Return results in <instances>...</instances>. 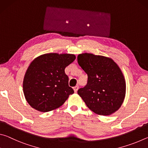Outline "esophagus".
<instances>
[{
	"mask_svg": "<svg viewBox=\"0 0 148 148\" xmlns=\"http://www.w3.org/2000/svg\"><path fill=\"white\" fill-rule=\"evenodd\" d=\"M78 89H79V87L78 86H75V87H73V89H74V91L75 92H77Z\"/></svg>",
	"mask_w": 148,
	"mask_h": 148,
	"instance_id": "obj_1",
	"label": "esophagus"
}]
</instances>
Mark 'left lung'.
Here are the masks:
<instances>
[{"label": "left lung", "instance_id": "left-lung-1", "mask_svg": "<svg viewBox=\"0 0 148 148\" xmlns=\"http://www.w3.org/2000/svg\"><path fill=\"white\" fill-rule=\"evenodd\" d=\"M77 63L87 74L86 87L77 91L87 106L100 116H110L121 106L126 94V82L121 69L110 57L84 53Z\"/></svg>", "mask_w": 148, "mask_h": 148}]
</instances>
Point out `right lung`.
<instances>
[{"label": "right lung", "instance_id": "add662e5", "mask_svg": "<svg viewBox=\"0 0 148 148\" xmlns=\"http://www.w3.org/2000/svg\"><path fill=\"white\" fill-rule=\"evenodd\" d=\"M76 59L69 53H49L35 58L25 74L23 91L29 104L39 112L58 108L74 90L69 86L64 69Z\"/></svg>", "mask_w": 148, "mask_h": 148}]
</instances>
